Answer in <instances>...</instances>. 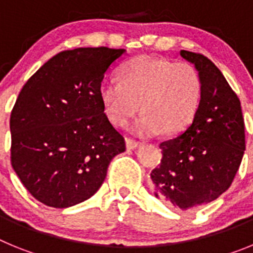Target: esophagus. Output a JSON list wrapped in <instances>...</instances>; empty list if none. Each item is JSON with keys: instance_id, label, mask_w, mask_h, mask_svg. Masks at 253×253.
I'll use <instances>...</instances> for the list:
<instances>
[{"instance_id": "1", "label": "esophagus", "mask_w": 253, "mask_h": 253, "mask_svg": "<svg viewBox=\"0 0 253 253\" xmlns=\"http://www.w3.org/2000/svg\"><path fill=\"white\" fill-rule=\"evenodd\" d=\"M125 144H126V149H135L139 146V142L130 139V138H126V139H125Z\"/></svg>"}]
</instances>
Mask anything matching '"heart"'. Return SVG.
<instances>
[{"label": "heart", "mask_w": 253, "mask_h": 253, "mask_svg": "<svg viewBox=\"0 0 253 253\" xmlns=\"http://www.w3.org/2000/svg\"><path fill=\"white\" fill-rule=\"evenodd\" d=\"M119 80H109L100 88L105 113L111 123L123 126L139 111L129 126L131 133L149 137L177 134L193 122L202 97V78L187 62L140 55L128 60Z\"/></svg>", "instance_id": "b5f03b06"}]
</instances>
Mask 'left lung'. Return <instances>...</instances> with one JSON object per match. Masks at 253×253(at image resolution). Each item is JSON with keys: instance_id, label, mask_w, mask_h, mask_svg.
I'll use <instances>...</instances> for the list:
<instances>
[{"instance_id": "left-lung-1", "label": "left lung", "mask_w": 253, "mask_h": 253, "mask_svg": "<svg viewBox=\"0 0 253 253\" xmlns=\"http://www.w3.org/2000/svg\"><path fill=\"white\" fill-rule=\"evenodd\" d=\"M202 78L194 120L177 137L160 144L162 160L151 172L154 195L190 210L222 195L233 182L246 149L238 96L218 67L200 53L181 50Z\"/></svg>"}]
</instances>
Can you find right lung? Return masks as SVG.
<instances>
[{
	"label": "right lung",
	"mask_w": 253,
	"mask_h": 253,
	"mask_svg": "<svg viewBox=\"0 0 253 253\" xmlns=\"http://www.w3.org/2000/svg\"><path fill=\"white\" fill-rule=\"evenodd\" d=\"M125 49L63 50L38 69L11 111V165L40 203L68 208L90 199L124 137L104 113L105 72Z\"/></svg>",
	"instance_id": "add662e5"
}]
</instances>
